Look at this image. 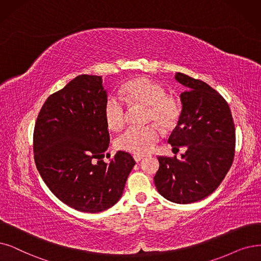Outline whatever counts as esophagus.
<instances>
[{
	"instance_id": "esophagus-1",
	"label": "esophagus",
	"mask_w": 261,
	"mask_h": 261,
	"mask_svg": "<svg viewBox=\"0 0 261 261\" xmlns=\"http://www.w3.org/2000/svg\"><path fill=\"white\" fill-rule=\"evenodd\" d=\"M134 160L136 161V163H139L140 161L143 160V156H141V155H134Z\"/></svg>"
}]
</instances>
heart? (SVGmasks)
<instances>
[{
  "mask_svg": "<svg viewBox=\"0 0 261 261\" xmlns=\"http://www.w3.org/2000/svg\"><path fill=\"white\" fill-rule=\"evenodd\" d=\"M124 100L129 106L147 108L145 120L159 124L164 129H172L181 117L179 99L167 94L160 83L147 77H137L125 83L123 87ZM127 111L121 99L110 97L105 103V120L112 130L124 127ZM161 132L155 125L144 127H129L117 139V147L135 155L149 154L159 142Z\"/></svg>",
  "mask_w": 261,
  "mask_h": 261,
  "instance_id": "obj_1",
  "label": "heart"
}]
</instances>
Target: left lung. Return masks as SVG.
<instances>
[{
    "instance_id": "left-lung-1",
    "label": "left lung",
    "mask_w": 261,
    "mask_h": 261,
    "mask_svg": "<svg viewBox=\"0 0 261 261\" xmlns=\"http://www.w3.org/2000/svg\"><path fill=\"white\" fill-rule=\"evenodd\" d=\"M175 79L186 91L180 95L181 117L168 142L186 152L181 160L159 156L154 183L166 199L185 204L202 200L225 179L234 158L236 128L228 102L216 90L182 72Z\"/></svg>"
}]
</instances>
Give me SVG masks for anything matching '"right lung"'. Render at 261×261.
<instances>
[{
  "label": "right lung",
  "mask_w": 261,
  "mask_h": 261,
  "mask_svg": "<svg viewBox=\"0 0 261 261\" xmlns=\"http://www.w3.org/2000/svg\"><path fill=\"white\" fill-rule=\"evenodd\" d=\"M106 101L101 76L80 75L47 98L35 123L34 161L41 179L62 202L81 212L117 203L136 163L124 151L110 163L101 160L110 141Z\"/></svg>",
  "instance_id": "add662e5"
}]
</instances>
